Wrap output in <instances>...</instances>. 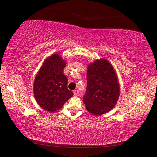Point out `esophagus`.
I'll list each match as a JSON object with an SVG mask.
<instances>
[{
    "label": "esophagus",
    "instance_id": "obj_1",
    "mask_svg": "<svg viewBox=\"0 0 157 157\" xmlns=\"http://www.w3.org/2000/svg\"><path fill=\"white\" fill-rule=\"evenodd\" d=\"M73 93H74V95H75V96H77L79 94V91L78 90H75V91H73Z\"/></svg>",
    "mask_w": 157,
    "mask_h": 157
}]
</instances>
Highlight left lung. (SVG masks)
Returning a JSON list of instances; mask_svg holds the SVG:
<instances>
[{
	"instance_id": "obj_1",
	"label": "left lung",
	"mask_w": 157,
	"mask_h": 157,
	"mask_svg": "<svg viewBox=\"0 0 157 157\" xmlns=\"http://www.w3.org/2000/svg\"><path fill=\"white\" fill-rule=\"evenodd\" d=\"M120 97L117 76L111 64L105 59L90 63L87 69V89L83 102L88 111L102 115L114 107Z\"/></svg>"
}]
</instances>
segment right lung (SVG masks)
<instances>
[{"mask_svg":"<svg viewBox=\"0 0 157 157\" xmlns=\"http://www.w3.org/2000/svg\"><path fill=\"white\" fill-rule=\"evenodd\" d=\"M66 62L57 54L45 60L34 82V95L38 105L49 112L60 109L73 92L68 89V79L64 75Z\"/></svg>","mask_w":157,"mask_h":157,"instance_id":"1","label":"right lung"}]
</instances>
